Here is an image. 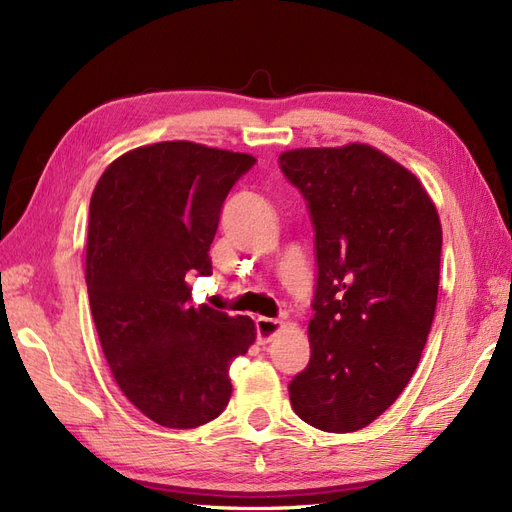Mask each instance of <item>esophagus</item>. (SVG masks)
I'll list each match as a JSON object with an SVG mask.
<instances>
[{"mask_svg":"<svg viewBox=\"0 0 512 512\" xmlns=\"http://www.w3.org/2000/svg\"><path fill=\"white\" fill-rule=\"evenodd\" d=\"M282 329V322L280 320H273V318H258L256 320V337H258V344H269L273 342V337L280 333Z\"/></svg>","mask_w":512,"mask_h":512,"instance_id":"34e87169","label":"esophagus"}]
</instances>
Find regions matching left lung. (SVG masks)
I'll list each match as a JSON object with an SVG mask.
<instances>
[{
  "mask_svg": "<svg viewBox=\"0 0 512 512\" xmlns=\"http://www.w3.org/2000/svg\"><path fill=\"white\" fill-rule=\"evenodd\" d=\"M314 226L312 356L292 410L331 433L367 427L406 389L436 314L442 228L418 179L352 143L280 156Z\"/></svg>",
  "mask_w": 512,
  "mask_h": 512,
  "instance_id": "1",
  "label": "left lung"
}]
</instances>
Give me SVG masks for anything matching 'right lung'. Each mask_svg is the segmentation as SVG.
Masks as SVG:
<instances>
[{
    "label": "right lung",
    "instance_id": "right-lung-1",
    "mask_svg": "<svg viewBox=\"0 0 512 512\" xmlns=\"http://www.w3.org/2000/svg\"><path fill=\"white\" fill-rule=\"evenodd\" d=\"M256 160L166 141L123 153L89 203L85 280L104 356L132 404L170 429L220 416L232 359L254 344L247 316L192 303L228 192Z\"/></svg>",
    "mask_w": 512,
    "mask_h": 512
}]
</instances>
